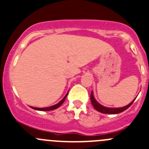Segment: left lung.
<instances>
[{"instance_id":"8db88e82","label":"left lung","mask_w":149,"mask_h":149,"mask_svg":"<svg viewBox=\"0 0 149 149\" xmlns=\"http://www.w3.org/2000/svg\"><path fill=\"white\" fill-rule=\"evenodd\" d=\"M90 99H91V102H92V105L95 108V110H97V111L100 112L102 113H108V114H117V113H122L123 111H125V110L127 109L129 107L131 106L133 102L135 101V100L132 101L129 105H126L125 107H122V108H106V107H104L102 105H101L100 104L98 103L96 101V100L95 99L93 95V92H91L90 95Z\"/></svg>"}]
</instances>
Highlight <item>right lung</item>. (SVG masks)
I'll list each match as a JSON object with an SVG mask.
<instances>
[{"label":"right lung","instance_id":"right-lung-1","mask_svg":"<svg viewBox=\"0 0 149 149\" xmlns=\"http://www.w3.org/2000/svg\"><path fill=\"white\" fill-rule=\"evenodd\" d=\"M68 94V93H67V95L65 96V97L63 98L61 101H60L58 103L56 104V105H52V106H51V107H47V108H35V107H30V108H33V109H35V110H38V111H52V110H54V109H56V108H59V107H60V105L63 103V102H64V101H65V100L66 97H67Z\"/></svg>","mask_w":149,"mask_h":149}]
</instances>
